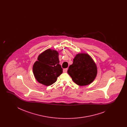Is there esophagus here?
<instances>
[{
	"instance_id": "esophagus-1",
	"label": "esophagus",
	"mask_w": 127,
	"mask_h": 127,
	"mask_svg": "<svg viewBox=\"0 0 127 127\" xmlns=\"http://www.w3.org/2000/svg\"><path fill=\"white\" fill-rule=\"evenodd\" d=\"M67 68H64V69H63V72H66V71H67Z\"/></svg>"
}]
</instances>
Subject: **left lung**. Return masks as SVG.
<instances>
[{
    "mask_svg": "<svg viewBox=\"0 0 127 127\" xmlns=\"http://www.w3.org/2000/svg\"><path fill=\"white\" fill-rule=\"evenodd\" d=\"M97 70L94 61L89 54L79 53L73 59L67 73L73 81L79 86L90 84L96 78Z\"/></svg>",
    "mask_w": 127,
    "mask_h": 127,
    "instance_id": "obj_1",
    "label": "left lung"
}]
</instances>
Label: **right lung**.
I'll return each mask as SVG.
<instances>
[{"mask_svg": "<svg viewBox=\"0 0 127 127\" xmlns=\"http://www.w3.org/2000/svg\"><path fill=\"white\" fill-rule=\"evenodd\" d=\"M59 52L48 48L39 55L33 66V72L36 80L40 84L48 86L57 81L63 72L59 59Z\"/></svg>", "mask_w": 127, "mask_h": 127, "instance_id": "add662e5", "label": "right lung"}]
</instances>
